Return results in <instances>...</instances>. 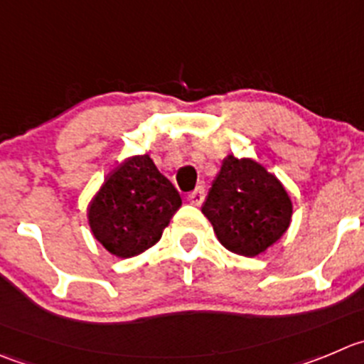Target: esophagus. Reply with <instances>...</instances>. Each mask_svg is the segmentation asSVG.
I'll return each instance as SVG.
<instances>
[{"instance_id":"34e87169","label":"esophagus","mask_w":364,"mask_h":364,"mask_svg":"<svg viewBox=\"0 0 364 364\" xmlns=\"http://www.w3.org/2000/svg\"><path fill=\"white\" fill-rule=\"evenodd\" d=\"M203 198H205V191H203V188H196L195 191L189 193L188 195V202L191 203V205H196V207L202 205Z\"/></svg>"}]
</instances>
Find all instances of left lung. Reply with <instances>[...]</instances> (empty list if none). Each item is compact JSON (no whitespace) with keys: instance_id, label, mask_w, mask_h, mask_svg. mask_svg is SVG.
<instances>
[{"instance_id":"8db88e82","label":"left lung","mask_w":364,"mask_h":364,"mask_svg":"<svg viewBox=\"0 0 364 364\" xmlns=\"http://www.w3.org/2000/svg\"><path fill=\"white\" fill-rule=\"evenodd\" d=\"M202 213L227 250L255 257L286 234L293 203L282 182L264 166L228 155Z\"/></svg>"}]
</instances>
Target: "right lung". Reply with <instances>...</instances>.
Returning <instances> with one entry per match:
<instances>
[{"label": "right lung", "instance_id": "1", "mask_svg": "<svg viewBox=\"0 0 364 364\" xmlns=\"http://www.w3.org/2000/svg\"><path fill=\"white\" fill-rule=\"evenodd\" d=\"M180 205L178 191L150 155H136L114 168L91 200L89 227L105 250L128 259L161 240Z\"/></svg>", "mask_w": 364, "mask_h": 364}]
</instances>
